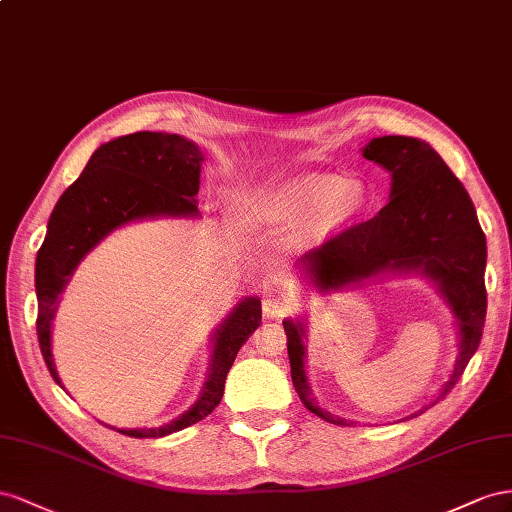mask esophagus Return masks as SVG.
Wrapping results in <instances>:
<instances>
[{
    "mask_svg": "<svg viewBox=\"0 0 512 512\" xmlns=\"http://www.w3.org/2000/svg\"><path fill=\"white\" fill-rule=\"evenodd\" d=\"M291 313V304L281 298H268L264 300V317L266 319H283Z\"/></svg>",
    "mask_w": 512,
    "mask_h": 512,
    "instance_id": "esophagus-1",
    "label": "esophagus"
}]
</instances>
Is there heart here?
Instances as JSON below:
<instances>
[{
	"instance_id": "1",
	"label": "heart",
	"mask_w": 512,
	"mask_h": 512,
	"mask_svg": "<svg viewBox=\"0 0 512 512\" xmlns=\"http://www.w3.org/2000/svg\"><path fill=\"white\" fill-rule=\"evenodd\" d=\"M364 206L367 188L360 180L296 173L248 188L238 197L236 210L251 231H334L352 223Z\"/></svg>"
}]
</instances>
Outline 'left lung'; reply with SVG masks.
<instances>
[{
  "instance_id": "1",
  "label": "left lung",
  "mask_w": 512,
  "mask_h": 512,
  "mask_svg": "<svg viewBox=\"0 0 512 512\" xmlns=\"http://www.w3.org/2000/svg\"><path fill=\"white\" fill-rule=\"evenodd\" d=\"M360 152L390 173L388 203L371 221L343 231L304 255L296 264V274L319 294L394 276H420L427 281L448 306L459 347L448 382L437 392L435 401H440L457 384L483 337L487 315L485 233L478 225L470 195L427 141L386 135L371 139ZM283 326L291 382L306 410L332 425H356V420L328 412L313 397L306 373L309 319L304 313L296 319L285 317ZM427 407L403 420L422 414Z\"/></svg>"
}]
</instances>
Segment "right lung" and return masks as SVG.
<instances>
[{
	"mask_svg": "<svg viewBox=\"0 0 512 512\" xmlns=\"http://www.w3.org/2000/svg\"><path fill=\"white\" fill-rule=\"evenodd\" d=\"M203 160L206 156L195 141L143 130L102 143L77 182L57 199L47 238L36 257V330L42 358L60 388L64 384L53 360L51 328L72 274L102 240L126 225L156 218H199L197 193ZM259 324L261 300L242 298L210 334L212 354L199 399L163 427L111 429L130 437H163L206 418L221 403L231 364Z\"/></svg>",
	"mask_w": 512,
	"mask_h": 512,
	"instance_id": "right-lung-1",
	"label": "right lung"
}]
</instances>
